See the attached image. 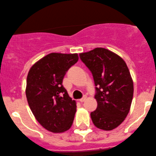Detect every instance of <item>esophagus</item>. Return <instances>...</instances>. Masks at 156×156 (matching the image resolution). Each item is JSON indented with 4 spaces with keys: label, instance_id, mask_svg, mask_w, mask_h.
I'll return each instance as SVG.
<instances>
[{
    "label": "esophagus",
    "instance_id": "esophagus-1",
    "mask_svg": "<svg viewBox=\"0 0 156 156\" xmlns=\"http://www.w3.org/2000/svg\"><path fill=\"white\" fill-rule=\"evenodd\" d=\"M86 96H84V97H83V98H81V99H79V101L80 102H84V101H85V100H86Z\"/></svg>",
    "mask_w": 156,
    "mask_h": 156
}]
</instances>
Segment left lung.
I'll return each mask as SVG.
<instances>
[{
    "label": "left lung",
    "mask_w": 156,
    "mask_h": 156,
    "mask_svg": "<svg viewBox=\"0 0 156 156\" xmlns=\"http://www.w3.org/2000/svg\"><path fill=\"white\" fill-rule=\"evenodd\" d=\"M90 70L95 85L98 106L91 112L97 128L110 131L122 123L130 110L133 81L126 63L121 57L102 48L79 55Z\"/></svg>",
    "instance_id": "1"
}]
</instances>
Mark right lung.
I'll list each match as a JSON object with an SVG mask.
<instances>
[{"instance_id":"add662e5","label":"right lung","mask_w":156,"mask_h":156,"mask_svg":"<svg viewBox=\"0 0 156 156\" xmlns=\"http://www.w3.org/2000/svg\"><path fill=\"white\" fill-rule=\"evenodd\" d=\"M78 61V54L51 53L30 68L26 97L37 122L50 132H64L73 123L76 102L62 85L68 70Z\"/></svg>"}]
</instances>
